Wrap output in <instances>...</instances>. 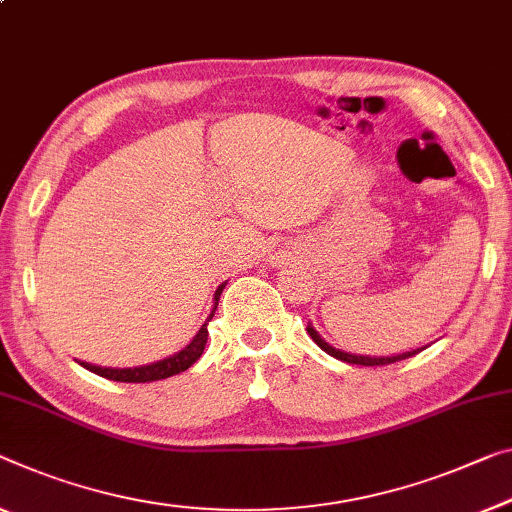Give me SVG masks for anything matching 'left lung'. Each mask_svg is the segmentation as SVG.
Returning a JSON list of instances; mask_svg holds the SVG:
<instances>
[{"mask_svg":"<svg viewBox=\"0 0 512 512\" xmlns=\"http://www.w3.org/2000/svg\"><path fill=\"white\" fill-rule=\"evenodd\" d=\"M306 332H309V336L313 338V341H316V345H318L320 350H325L327 355H332L334 359L345 361V364H357V366H387V364H393V361L407 359V357L416 355V352H421V350H412V352H405V355H396V357H361V355H348V352L336 350V348H332V345H329V343L322 341L316 329H313L311 325L306 327Z\"/></svg>","mask_w":512,"mask_h":512,"instance_id":"left-lung-1","label":"left lung"}]
</instances>
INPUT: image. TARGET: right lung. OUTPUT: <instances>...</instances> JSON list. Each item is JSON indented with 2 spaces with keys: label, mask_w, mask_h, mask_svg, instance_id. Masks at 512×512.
I'll use <instances>...</instances> for the list:
<instances>
[{
  "label": "right lung",
  "mask_w": 512,
  "mask_h": 512,
  "mask_svg": "<svg viewBox=\"0 0 512 512\" xmlns=\"http://www.w3.org/2000/svg\"><path fill=\"white\" fill-rule=\"evenodd\" d=\"M222 288L224 286H219L215 293V309H217L219 295H222ZM215 309H212L206 325L199 329V334L192 338V343L174 357L155 361L151 366H139V368H100V366L86 364V361H80V364L86 368V371L96 373L100 377H107V380H114V382H155V380H164V377L183 373L203 355V348H206V341H208V322L212 320V316H215Z\"/></svg>",
  "instance_id": "add662e5"
}]
</instances>
